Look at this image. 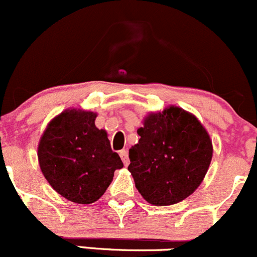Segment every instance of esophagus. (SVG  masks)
Returning a JSON list of instances; mask_svg holds the SVG:
<instances>
[{
  "instance_id": "esophagus-1",
  "label": "esophagus",
  "mask_w": 257,
  "mask_h": 257,
  "mask_svg": "<svg viewBox=\"0 0 257 257\" xmlns=\"http://www.w3.org/2000/svg\"><path fill=\"white\" fill-rule=\"evenodd\" d=\"M120 157H121V159H122L123 164L128 165L130 161H128V153H127V151H126V150L120 151Z\"/></svg>"
}]
</instances>
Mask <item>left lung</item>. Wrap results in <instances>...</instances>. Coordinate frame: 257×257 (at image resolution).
I'll return each mask as SVG.
<instances>
[{
  "instance_id": "left-lung-1",
  "label": "left lung",
  "mask_w": 257,
  "mask_h": 257,
  "mask_svg": "<svg viewBox=\"0 0 257 257\" xmlns=\"http://www.w3.org/2000/svg\"><path fill=\"white\" fill-rule=\"evenodd\" d=\"M128 151V170L147 202L169 206L200 186L212 161V141L195 115L179 106L151 112Z\"/></svg>"
}]
</instances>
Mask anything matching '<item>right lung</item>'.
Returning a JSON list of instances; mask_svg holds the SVG:
<instances>
[{
  "mask_svg": "<svg viewBox=\"0 0 257 257\" xmlns=\"http://www.w3.org/2000/svg\"><path fill=\"white\" fill-rule=\"evenodd\" d=\"M95 117L93 111L65 110L49 122L38 146L48 183L62 197L81 205L98 201L115 170L123 167L105 130L95 126Z\"/></svg>",
  "mask_w": 257,
  "mask_h": 257,
  "instance_id": "obj_1",
  "label": "right lung"
}]
</instances>
